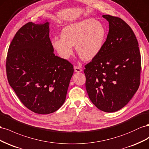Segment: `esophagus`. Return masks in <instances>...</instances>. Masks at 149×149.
Returning <instances> with one entry per match:
<instances>
[{"instance_id": "34e87169", "label": "esophagus", "mask_w": 149, "mask_h": 149, "mask_svg": "<svg viewBox=\"0 0 149 149\" xmlns=\"http://www.w3.org/2000/svg\"><path fill=\"white\" fill-rule=\"evenodd\" d=\"M74 70L75 72H81L82 71V69L81 68L78 67V66H75L74 67Z\"/></svg>"}]
</instances>
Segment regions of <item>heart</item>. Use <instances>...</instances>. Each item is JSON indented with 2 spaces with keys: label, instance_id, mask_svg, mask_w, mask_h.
<instances>
[{
  "label": "heart",
  "instance_id": "1",
  "mask_svg": "<svg viewBox=\"0 0 149 149\" xmlns=\"http://www.w3.org/2000/svg\"><path fill=\"white\" fill-rule=\"evenodd\" d=\"M61 36L54 37L52 44L62 58L69 59L75 45L79 56L84 61H90L102 49L107 31L101 22L89 18L65 25Z\"/></svg>",
  "mask_w": 149,
  "mask_h": 149
}]
</instances>
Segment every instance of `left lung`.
Here are the masks:
<instances>
[{"label":"left lung","instance_id":"1","mask_svg":"<svg viewBox=\"0 0 149 149\" xmlns=\"http://www.w3.org/2000/svg\"><path fill=\"white\" fill-rule=\"evenodd\" d=\"M102 17L109 31L97 56L85 66L89 99L105 112H114L129 103L138 90L141 70L139 44L132 30L122 19Z\"/></svg>","mask_w":149,"mask_h":149}]
</instances>
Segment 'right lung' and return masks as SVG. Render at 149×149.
Instances as JSON below:
<instances>
[{
    "instance_id": "obj_1",
    "label": "right lung",
    "mask_w": 149,
    "mask_h": 149,
    "mask_svg": "<svg viewBox=\"0 0 149 149\" xmlns=\"http://www.w3.org/2000/svg\"><path fill=\"white\" fill-rule=\"evenodd\" d=\"M6 72L21 102L33 112L49 114L64 103L74 69L54 54L46 20L28 22L17 32L8 50Z\"/></svg>"
}]
</instances>
